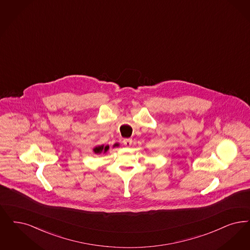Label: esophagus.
Returning a JSON list of instances; mask_svg holds the SVG:
<instances>
[{
    "instance_id": "esophagus-1",
    "label": "esophagus",
    "mask_w": 250,
    "mask_h": 250,
    "mask_svg": "<svg viewBox=\"0 0 250 250\" xmlns=\"http://www.w3.org/2000/svg\"><path fill=\"white\" fill-rule=\"evenodd\" d=\"M123 142H124V145H125V146L130 147L131 144H132V140H131V139H125Z\"/></svg>"
}]
</instances>
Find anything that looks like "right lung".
<instances>
[{
  "label": "right lung",
  "mask_w": 250,
  "mask_h": 250,
  "mask_svg": "<svg viewBox=\"0 0 250 250\" xmlns=\"http://www.w3.org/2000/svg\"><path fill=\"white\" fill-rule=\"evenodd\" d=\"M110 149V146L109 145H106V146H104V145H100V146H96L94 149H93V151H94V153H96V154H100V153H106L108 150Z\"/></svg>",
  "instance_id": "right-lung-1"
}]
</instances>
